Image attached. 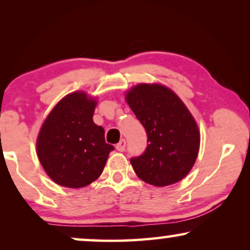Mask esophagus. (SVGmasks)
<instances>
[{"mask_svg": "<svg viewBox=\"0 0 250 250\" xmlns=\"http://www.w3.org/2000/svg\"><path fill=\"white\" fill-rule=\"evenodd\" d=\"M125 146H126V141L124 139H122L121 141H119V143L116 145V149H117L118 151H124Z\"/></svg>", "mask_w": 250, "mask_h": 250, "instance_id": "1", "label": "esophagus"}]
</instances>
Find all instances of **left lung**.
Returning <instances> with one entry per match:
<instances>
[{"mask_svg": "<svg viewBox=\"0 0 250 250\" xmlns=\"http://www.w3.org/2000/svg\"><path fill=\"white\" fill-rule=\"evenodd\" d=\"M125 100L148 135L145 153L131 159L139 179L155 187L184 179L200 148V131L184 102L159 83L136 84L126 92Z\"/></svg>", "mask_w": 250, "mask_h": 250, "instance_id": "1", "label": "left lung"}]
</instances>
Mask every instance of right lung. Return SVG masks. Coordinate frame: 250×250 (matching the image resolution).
Instances as JSON below:
<instances>
[{
	"label": "right lung",
	"mask_w": 250,
	"mask_h": 250,
	"mask_svg": "<svg viewBox=\"0 0 250 250\" xmlns=\"http://www.w3.org/2000/svg\"><path fill=\"white\" fill-rule=\"evenodd\" d=\"M98 100L84 91L71 92L49 112L36 140L41 165L54 183L78 189L94 182L114 146L93 122Z\"/></svg>",
	"instance_id": "add662e5"
}]
</instances>
